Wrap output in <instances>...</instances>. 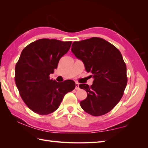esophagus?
Masks as SVG:
<instances>
[{
  "label": "esophagus",
  "instance_id": "obj_1",
  "mask_svg": "<svg viewBox=\"0 0 148 148\" xmlns=\"http://www.w3.org/2000/svg\"><path fill=\"white\" fill-rule=\"evenodd\" d=\"M79 84L77 82H76V88H75V89H76V90H79Z\"/></svg>",
  "mask_w": 148,
  "mask_h": 148
}]
</instances>
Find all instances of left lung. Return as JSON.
Returning <instances> with one entry per match:
<instances>
[{"label": "left lung", "instance_id": "obj_1", "mask_svg": "<svg viewBox=\"0 0 148 148\" xmlns=\"http://www.w3.org/2000/svg\"><path fill=\"white\" fill-rule=\"evenodd\" d=\"M72 52L83 61L93 77V84H80L87 92L80 106L88 114L99 116L106 114L121 100L127 84V66L120 51L112 44L100 37L75 41Z\"/></svg>", "mask_w": 148, "mask_h": 148}]
</instances>
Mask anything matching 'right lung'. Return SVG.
<instances>
[{
    "label": "right lung",
    "mask_w": 148,
    "mask_h": 148,
    "mask_svg": "<svg viewBox=\"0 0 148 148\" xmlns=\"http://www.w3.org/2000/svg\"><path fill=\"white\" fill-rule=\"evenodd\" d=\"M71 44L41 39L29 44L21 51L15 67L16 85L23 102L37 114L46 115L55 111L65 94L76 87L72 80L58 83L49 77Z\"/></svg>",
    "instance_id": "1"
}]
</instances>
